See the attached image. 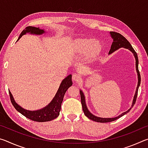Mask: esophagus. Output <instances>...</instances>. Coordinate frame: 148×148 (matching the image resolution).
<instances>
[{
  "instance_id": "obj_1",
  "label": "esophagus",
  "mask_w": 148,
  "mask_h": 148,
  "mask_svg": "<svg viewBox=\"0 0 148 148\" xmlns=\"http://www.w3.org/2000/svg\"><path fill=\"white\" fill-rule=\"evenodd\" d=\"M72 80L74 82H76V83H78V82H80V80H81V76L77 74H74L73 76H72Z\"/></svg>"
}]
</instances>
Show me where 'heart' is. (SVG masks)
<instances>
[{"instance_id": "b5f03b06", "label": "heart", "mask_w": 148, "mask_h": 148, "mask_svg": "<svg viewBox=\"0 0 148 148\" xmlns=\"http://www.w3.org/2000/svg\"><path fill=\"white\" fill-rule=\"evenodd\" d=\"M72 47L77 56H83L86 55L87 62L95 61L101 55L102 50V45L98 41H94L93 39L90 38L75 40Z\"/></svg>"}]
</instances>
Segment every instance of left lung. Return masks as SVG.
Returning a JSON list of instances; mask_svg holds the SVG:
<instances>
[{"instance_id":"left-lung-1","label":"left lung","mask_w":148,"mask_h":148,"mask_svg":"<svg viewBox=\"0 0 148 148\" xmlns=\"http://www.w3.org/2000/svg\"><path fill=\"white\" fill-rule=\"evenodd\" d=\"M110 34H111V36L112 37V38H113V42H112L111 48H110V50L109 51V54L112 53L113 52L116 51V50H117L119 48L124 47V48L129 49L130 51H132V53L134 54L135 59H136V71L138 73V86L136 87V92H135L133 102H132V107L134 105L135 102H136V98H137V95H138V87L140 86V82H141V77H140V72L138 71V59L137 53H136V52L134 51L133 47H132L131 44L129 43V42L125 38V37L123 36V35H121V34H119V33H118V32H110ZM79 92H80V97H81V102H82V108H83V111L84 112L85 116H86L89 119H91L94 121H97V122H99V123H108V122L116 121V119H119V117H121L123 116H124L125 114L128 113L130 110H131V108H132L131 107L129 110H127V112L123 113L121 115H119L118 117H114V118H102V117H97L95 116H93L92 114L90 113L89 110H87L86 104V101H85V97H84L83 92H82V91H79Z\"/></svg>"}]
</instances>
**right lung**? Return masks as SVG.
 <instances>
[{"instance_id":"right-lung-1","label":"right lung","mask_w":148,"mask_h":148,"mask_svg":"<svg viewBox=\"0 0 148 148\" xmlns=\"http://www.w3.org/2000/svg\"><path fill=\"white\" fill-rule=\"evenodd\" d=\"M27 32H30L31 34H42L44 32V31L42 29H40L38 27H27L25 30L21 32L20 34L18 39L17 41H18L19 38L25 34ZM72 85V75L70 74L67 76L66 78L62 80L60 87L57 91L56 96L52 100L51 102L44 108L41 110H36V111H29L26 110L19 106L16 102L14 101V99L12 97L11 92L9 91L10 98L11 102L13 104L15 108L19 112H20L22 115L25 116L27 118L30 119L34 121L38 122H45L51 121L54 119L57 118L59 115V112L61 111V104L63 101L64 95L65 92L67 91L70 87Z\"/></svg>"}]
</instances>
